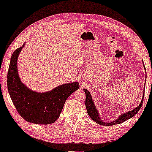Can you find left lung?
Returning a JSON list of instances; mask_svg holds the SVG:
<instances>
[{
    "label": "left lung",
    "instance_id": "left-lung-1",
    "mask_svg": "<svg viewBox=\"0 0 152 152\" xmlns=\"http://www.w3.org/2000/svg\"><path fill=\"white\" fill-rule=\"evenodd\" d=\"M143 66H144L145 67V65ZM145 71H146V69H145ZM84 91L85 92V93H86V102H85V104H86L87 113H88V115L90 116V118L93 120V121H95L96 123L103 126H111V125H115V124L122 123V122H125L126 120L130 119L131 118H132L133 116H134L137 113H138L141 107H142L143 99H144V95H145V93H143L142 98L141 99L140 104H139L136 109H133L132 111L129 112H126V113H123L122 115H120L119 118H118L117 120H114V121H112L110 122H104L103 120L101 119L100 117H99V112L96 109V107H95V106L94 104V102L93 100L92 97H91L89 91L88 90H86V88L84 89Z\"/></svg>",
    "mask_w": 152,
    "mask_h": 152
}]
</instances>
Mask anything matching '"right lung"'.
Masks as SVG:
<instances>
[{
  "instance_id": "1",
  "label": "right lung",
  "mask_w": 152,
  "mask_h": 152,
  "mask_svg": "<svg viewBox=\"0 0 152 152\" xmlns=\"http://www.w3.org/2000/svg\"><path fill=\"white\" fill-rule=\"evenodd\" d=\"M25 43L12 54L7 72V88L16 111L31 123L49 124L59 118L66 100L80 88L77 82L62 84L48 92L38 93L28 88L20 80L17 70L18 55Z\"/></svg>"
}]
</instances>
